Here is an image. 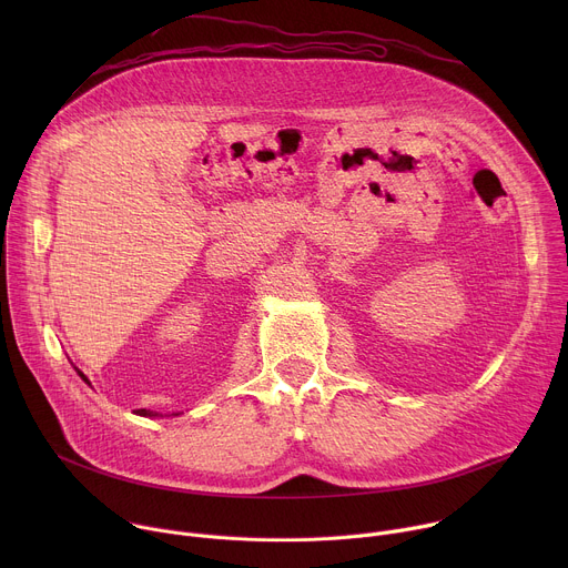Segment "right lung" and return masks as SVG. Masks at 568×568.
Listing matches in <instances>:
<instances>
[{
  "instance_id": "add662e5",
  "label": "right lung",
  "mask_w": 568,
  "mask_h": 568,
  "mask_svg": "<svg viewBox=\"0 0 568 568\" xmlns=\"http://www.w3.org/2000/svg\"><path fill=\"white\" fill-rule=\"evenodd\" d=\"M73 368H75V366H73ZM75 373H78L80 377H83V379L90 384V379L85 377V373H83V371H78V368H75ZM134 414H136V416H143V418H164V414H159V412H150V409H139V412H134ZM169 416H180V414H169Z\"/></svg>"
}]
</instances>
